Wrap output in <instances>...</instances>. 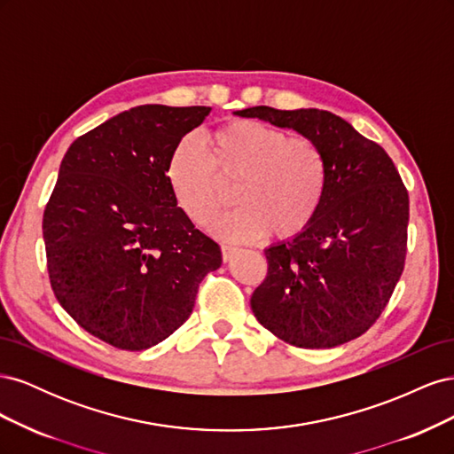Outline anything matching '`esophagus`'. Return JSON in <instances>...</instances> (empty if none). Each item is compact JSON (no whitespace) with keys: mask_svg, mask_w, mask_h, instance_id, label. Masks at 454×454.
I'll use <instances>...</instances> for the list:
<instances>
[{"mask_svg":"<svg viewBox=\"0 0 454 454\" xmlns=\"http://www.w3.org/2000/svg\"><path fill=\"white\" fill-rule=\"evenodd\" d=\"M237 252V248L235 246H227V244H223L222 246V255H223V261H231V257H232V254Z\"/></svg>","mask_w":454,"mask_h":454,"instance_id":"esophagus-1","label":"esophagus"}]
</instances>
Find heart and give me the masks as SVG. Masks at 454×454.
Returning a JSON list of instances; mask_svg holds the SVG:
<instances>
[{
  "label": "heart",
  "instance_id": "heart-1",
  "mask_svg": "<svg viewBox=\"0 0 454 454\" xmlns=\"http://www.w3.org/2000/svg\"><path fill=\"white\" fill-rule=\"evenodd\" d=\"M177 206L204 227L229 200L240 204L212 223L215 235L250 242L270 231L292 239L318 214L327 189V159L309 136H287L259 121H232L206 138V155L189 140L167 164Z\"/></svg>",
  "mask_w": 454,
  "mask_h": 454
}]
</instances>
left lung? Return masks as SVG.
<instances>
[{"instance_id": "left-lung-1", "label": "left lung", "mask_w": 454, "mask_h": 454, "mask_svg": "<svg viewBox=\"0 0 454 454\" xmlns=\"http://www.w3.org/2000/svg\"><path fill=\"white\" fill-rule=\"evenodd\" d=\"M237 115L309 136L327 159L312 223L265 250L267 277L250 299L257 322L299 348L360 337L388 305L405 265L409 195L392 159L324 109L255 106Z\"/></svg>"}]
</instances>
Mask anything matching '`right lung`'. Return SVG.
<instances>
[{
    "label": "right lung",
    "mask_w": 454,
    "mask_h": 454,
    "mask_svg": "<svg viewBox=\"0 0 454 454\" xmlns=\"http://www.w3.org/2000/svg\"><path fill=\"white\" fill-rule=\"evenodd\" d=\"M212 107H132L66 151L43 214L47 270L62 309L107 345L155 347L222 265L219 246L177 206L167 164Z\"/></svg>",
    "instance_id": "add662e5"
}]
</instances>
